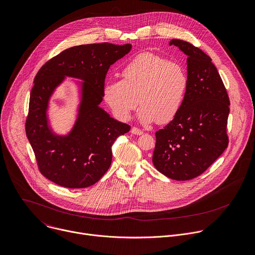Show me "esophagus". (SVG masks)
I'll return each instance as SVG.
<instances>
[{"instance_id": "1", "label": "esophagus", "mask_w": 255, "mask_h": 255, "mask_svg": "<svg viewBox=\"0 0 255 255\" xmlns=\"http://www.w3.org/2000/svg\"><path fill=\"white\" fill-rule=\"evenodd\" d=\"M131 133H132V134H135V135H142V134H143V131L140 130L139 128L132 127V128H131Z\"/></svg>"}]
</instances>
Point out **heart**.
Wrapping results in <instances>:
<instances>
[{"label": "heart", "instance_id": "heart-1", "mask_svg": "<svg viewBox=\"0 0 255 255\" xmlns=\"http://www.w3.org/2000/svg\"><path fill=\"white\" fill-rule=\"evenodd\" d=\"M121 76L122 80L107 81L103 88L104 101L119 120H129L138 100L137 118L143 124H165L179 112L188 86L180 63L142 53L125 65Z\"/></svg>", "mask_w": 255, "mask_h": 255}]
</instances>
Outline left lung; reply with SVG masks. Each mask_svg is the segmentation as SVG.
Here are the masks:
<instances>
[{
	"label": "left lung",
	"instance_id": "obj_1",
	"mask_svg": "<svg viewBox=\"0 0 255 255\" xmlns=\"http://www.w3.org/2000/svg\"><path fill=\"white\" fill-rule=\"evenodd\" d=\"M169 45L187 56L188 86L177 115L155 133L152 161L168 178L184 181L202 174L227 148L230 103L209 56L182 40Z\"/></svg>",
	"mask_w": 255,
	"mask_h": 255
}]
</instances>
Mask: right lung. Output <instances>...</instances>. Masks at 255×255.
Wrapping results in <instances>:
<instances>
[{"label":"right lung","instance_id":"1","mask_svg":"<svg viewBox=\"0 0 255 255\" xmlns=\"http://www.w3.org/2000/svg\"><path fill=\"white\" fill-rule=\"evenodd\" d=\"M132 49L110 43L69 48L49 60L37 73L30 95L26 134L40 172L67 188L95 184L112 162V145L130 126L100 107L106 74L111 65ZM66 76L82 79L80 104L74 126L66 135L55 133L46 111L54 90Z\"/></svg>","mask_w":255,"mask_h":255}]
</instances>
